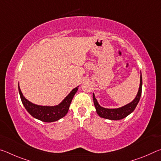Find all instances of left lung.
Masks as SVG:
<instances>
[{"mask_svg":"<svg viewBox=\"0 0 161 161\" xmlns=\"http://www.w3.org/2000/svg\"><path fill=\"white\" fill-rule=\"evenodd\" d=\"M141 92H142V76L141 75L140 77V86L138 89V94L134 99L131 102L128 103V104L124 106L121 108H106L102 107L99 104L97 100L94 97L93 94V100L94 103L96 108L97 113L100 117L103 119H110V120H120L125 118L127 116H129L130 113H132L137 106L138 102H139Z\"/></svg>","mask_w":161,"mask_h":161,"instance_id":"left-lung-1","label":"left lung"}]
</instances>
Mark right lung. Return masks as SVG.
Returning <instances> with one entry per match:
<instances>
[{
	"mask_svg": "<svg viewBox=\"0 0 161 161\" xmlns=\"http://www.w3.org/2000/svg\"><path fill=\"white\" fill-rule=\"evenodd\" d=\"M18 90L22 103L25 107V109L32 116L44 122H53L62 119L67 114L73 97L78 90V86L73 89L59 104L53 106V107L39 106L29 102L23 97L20 86H19V84Z\"/></svg>",
	"mask_w": 161,
	"mask_h": 161,
	"instance_id": "1",
	"label": "right lung"
}]
</instances>
